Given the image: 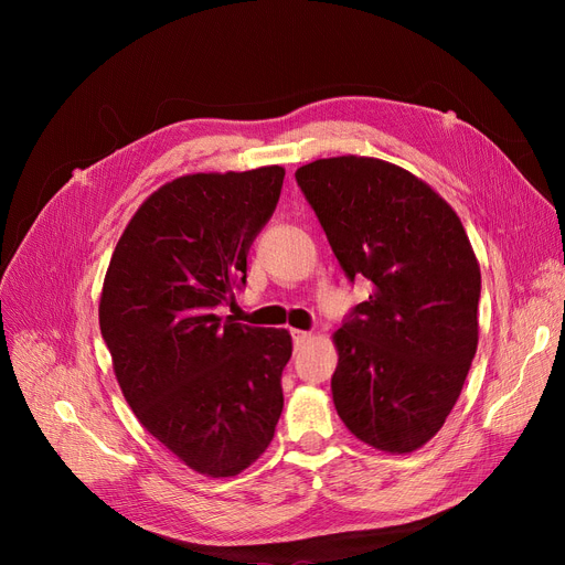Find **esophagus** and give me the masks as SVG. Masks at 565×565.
<instances>
[{
    "label": "esophagus",
    "mask_w": 565,
    "mask_h": 565,
    "mask_svg": "<svg viewBox=\"0 0 565 565\" xmlns=\"http://www.w3.org/2000/svg\"><path fill=\"white\" fill-rule=\"evenodd\" d=\"M290 337H292L295 350H300V348L311 339V334H309V332H302V330H290Z\"/></svg>",
    "instance_id": "obj_1"
}]
</instances>
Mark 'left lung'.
I'll use <instances>...</instances> for the list:
<instances>
[{
    "label": "left lung",
    "instance_id": "left-lung-1",
    "mask_svg": "<svg viewBox=\"0 0 565 565\" xmlns=\"http://www.w3.org/2000/svg\"><path fill=\"white\" fill-rule=\"evenodd\" d=\"M295 181L345 277L371 281L334 334L339 417L380 451H417L447 422L479 343L481 270L462 222L375 158L316 160Z\"/></svg>",
    "mask_w": 565,
    "mask_h": 565
}]
</instances>
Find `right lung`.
<instances>
[{
    "label": "right lung",
    "mask_w": 565,
    "mask_h": 565,
    "mask_svg": "<svg viewBox=\"0 0 565 565\" xmlns=\"http://www.w3.org/2000/svg\"><path fill=\"white\" fill-rule=\"evenodd\" d=\"M281 167L192 173L148 196L118 241L100 332L139 424L205 477H235L275 437L286 330L217 309L247 284V254L273 217Z\"/></svg>",
    "instance_id": "add662e5"
}]
</instances>
